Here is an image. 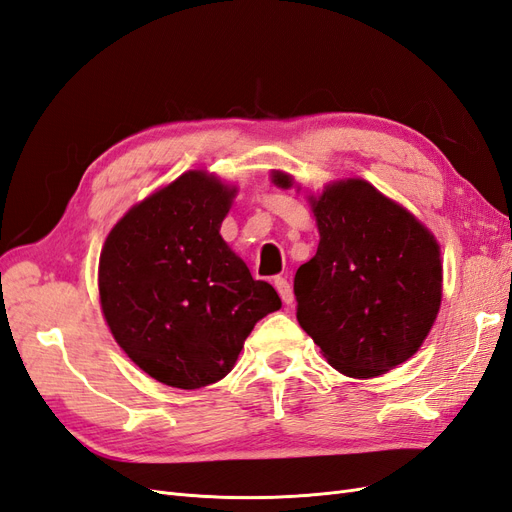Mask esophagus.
<instances>
[{"label": "esophagus", "mask_w": 512, "mask_h": 512, "mask_svg": "<svg viewBox=\"0 0 512 512\" xmlns=\"http://www.w3.org/2000/svg\"><path fill=\"white\" fill-rule=\"evenodd\" d=\"M273 286H275L277 292H280V297H282V301H284L286 305H290V303L294 301V294H292V288H290L286 277H275Z\"/></svg>", "instance_id": "obj_1"}]
</instances>
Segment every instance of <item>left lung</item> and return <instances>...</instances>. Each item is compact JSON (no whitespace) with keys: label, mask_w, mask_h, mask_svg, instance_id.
<instances>
[{"label":"left lung","mask_w":512,"mask_h":512,"mask_svg":"<svg viewBox=\"0 0 512 512\" xmlns=\"http://www.w3.org/2000/svg\"><path fill=\"white\" fill-rule=\"evenodd\" d=\"M273 183L292 177L275 170ZM312 200L320 243L294 275L297 320L331 367L376 378L423 346L442 301L440 245L427 226L363 179Z\"/></svg>","instance_id":"obj_1"}]
</instances>
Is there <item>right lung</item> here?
<instances>
[{"label":"right lung","mask_w":512,"mask_h":512,"mask_svg":"<svg viewBox=\"0 0 512 512\" xmlns=\"http://www.w3.org/2000/svg\"><path fill=\"white\" fill-rule=\"evenodd\" d=\"M235 194L188 170L134 205L102 247L108 329L145 374L175 389L222 380L254 324L282 307L220 235Z\"/></svg>","instance_id":"1"}]
</instances>
